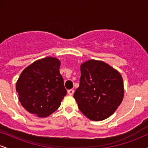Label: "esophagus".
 Returning <instances> with one entry per match:
<instances>
[{"mask_svg":"<svg viewBox=\"0 0 148 148\" xmlns=\"http://www.w3.org/2000/svg\"><path fill=\"white\" fill-rule=\"evenodd\" d=\"M74 92V90H72V89L69 90L67 91V93H68V95H73Z\"/></svg>","mask_w":148,"mask_h":148,"instance_id":"obj_1","label":"esophagus"}]
</instances>
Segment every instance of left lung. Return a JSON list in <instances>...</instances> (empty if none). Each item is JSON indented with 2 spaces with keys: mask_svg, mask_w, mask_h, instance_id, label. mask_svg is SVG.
I'll return each instance as SVG.
<instances>
[{
  "mask_svg": "<svg viewBox=\"0 0 148 148\" xmlns=\"http://www.w3.org/2000/svg\"><path fill=\"white\" fill-rule=\"evenodd\" d=\"M80 69L79 87L74 94L79 108L90 120H105L123 101V77L118 70L101 60L86 61Z\"/></svg>",
  "mask_w": 148,
  "mask_h": 148,
  "instance_id": "8db88e82",
  "label": "left lung"
}]
</instances>
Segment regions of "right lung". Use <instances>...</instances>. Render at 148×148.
Instances as JSON below:
<instances>
[{
    "label": "right lung",
    "instance_id": "add662e5",
    "mask_svg": "<svg viewBox=\"0 0 148 148\" xmlns=\"http://www.w3.org/2000/svg\"><path fill=\"white\" fill-rule=\"evenodd\" d=\"M60 66L56 58L46 57L35 61L20 74L16 90L22 106L30 113L46 118L60 107L67 94Z\"/></svg>",
    "mask_w": 148,
    "mask_h": 148
}]
</instances>
